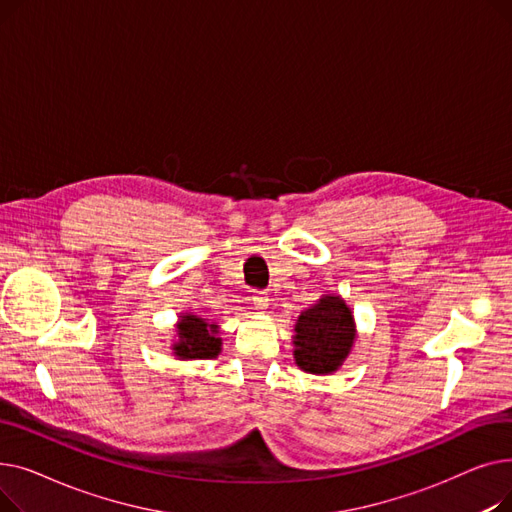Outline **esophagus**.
<instances>
[{
  "label": "esophagus",
  "mask_w": 512,
  "mask_h": 512,
  "mask_svg": "<svg viewBox=\"0 0 512 512\" xmlns=\"http://www.w3.org/2000/svg\"><path fill=\"white\" fill-rule=\"evenodd\" d=\"M251 303H253V307L259 309V311L270 307V299H267V294H263V292H255L253 297H251Z\"/></svg>",
  "instance_id": "1"
}]
</instances>
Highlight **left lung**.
I'll use <instances>...</instances> for the list:
<instances>
[{
    "label": "left lung",
    "instance_id": "1",
    "mask_svg": "<svg viewBox=\"0 0 512 512\" xmlns=\"http://www.w3.org/2000/svg\"><path fill=\"white\" fill-rule=\"evenodd\" d=\"M357 340L351 307L340 294L321 297L294 321V363L313 375H330L342 367Z\"/></svg>",
    "mask_w": 512,
    "mask_h": 512
}]
</instances>
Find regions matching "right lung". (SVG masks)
I'll return each mask as SVG.
<instances>
[{
	"mask_svg": "<svg viewBox=\"0 0 512 512\" xmlns=\"http://www.w3.org/2000/svg\"><path fill=\"white\" fill-rule=\"evenodd\" d=\"M172 355L180 361L215 359L222 353L220 326L215 321L184 311L176 321V340L170 344Z\"/></svg>",
	"mask_w": 512,
	"mask_h": 512,
	"instance_id": "right-lung-1",
	"label": "right lung"
}]
</instances>
